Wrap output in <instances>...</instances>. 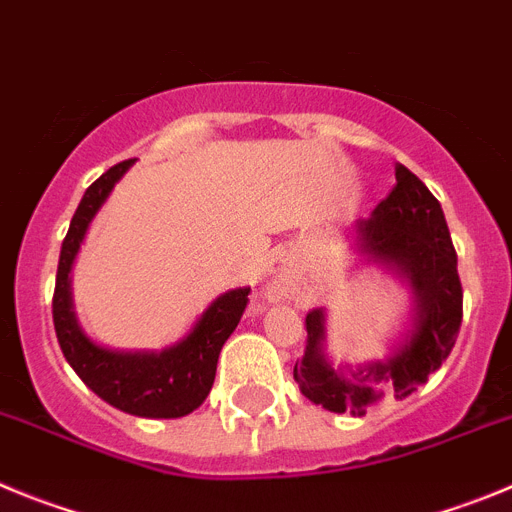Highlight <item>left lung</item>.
<instances>
[{
  "label": "left lung",
  "mask_w": 512,
  "mask_h": 512,
  "mask_svg": "<svg viewBox=\"0 0 512 512\" xmlns=\"http://www.w3.org/2000/svg\"><path fill=\"white\" fill-rule=\"evenodd\" d=\"M359 250L411 283L416 298L413 326L388 357L354 370H334L324 354V311L306 316V352L293 367L298 388L311 403L331 413L365 416L367 408L393 390L408 398L441 367L462 326V283L457 250L436 196L405 165H395V186L357 222Z\"/></svg>",
  "instance_id": "left-lung-1"
}]
</instances>
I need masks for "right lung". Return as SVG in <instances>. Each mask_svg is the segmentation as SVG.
<instances>
[{
	"label": "right lung",
	"mask_w": 512,
	"mask_h": 512,
	"mask_svg": "<svg viewBox=\"0 0 512 512\" xmlns=\"http://www.w3.org/2000/svg\"><path fill=\"white\" fill-rule=\"evenodd\" d=\"M135 160H124L109 168L86 188L84 199L71 219L58 260L53 293V324L63 357L76 375L109 405L130 416L181 418L196 411L209 395L216 375V359L224 342L237 329L250 288L227 290L216 298L196 321L188 336L163 352H114L94 344L81 331L71 303V267L84 242L86 229L101 204L112 193L114 183L132 168Z\"/></svg>",
	"instance_id": "right-lung-1"
}]
</instances>
